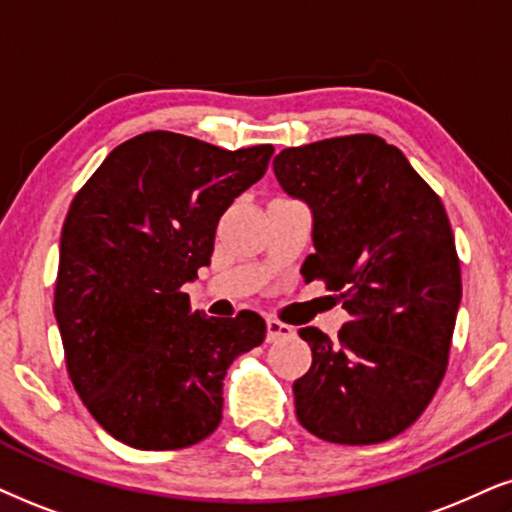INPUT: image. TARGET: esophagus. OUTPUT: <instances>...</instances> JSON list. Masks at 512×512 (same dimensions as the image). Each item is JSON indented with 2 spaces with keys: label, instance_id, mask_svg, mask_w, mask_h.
<instances>
[{
  "label": "esophagus",
  "instance_id": "esophagus-1",
  "mask_svg": "<svg viewBox=\"0 0 512 512\" xmlns=\"http://www.w3.org/2000/svg\"><path fill=\"white\" fill-rule=\"evenodd\" d=\"M293 326H288V323L278 321V319H267V340L269 342H276V340H283V338H290L293 335Z\"/></svg>",
  "mask_w": 512,
  "mask_h": 512
}]
</instances>
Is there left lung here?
Masks as SVG:
<instances>
[{
	"instance_id": "1",
	"label": "left lung",
	"mask_w": 512,
	"mask_h": 512,
	"mask_svg": "<svg viewBox=\"0 0 512 512\" xmlns=\"http://www.w3.org/2000/svg\"><path fill=\"white\" fill-rule=\"evenodd\" d=\"M274 174L312 208L304 281H323L349 321L331 340L300 328L312 366L293 383L304 430L380 444L418 420L449 364L461 262L442 200L397 146L349 134L283 148Z\"/></svg>"
}]
</instances>
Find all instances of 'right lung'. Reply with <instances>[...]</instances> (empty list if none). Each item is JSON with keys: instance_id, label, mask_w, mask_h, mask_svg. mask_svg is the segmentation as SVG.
Masks as SVG:
<instances>
[{"instance_id": "1", "label": "right lung", "mask_w": 512, "mask_h": 512, "mask_svg": "<svg viewBox=\"0 0 512 512\" xmlns=\"http://www.w3.org/2000/svg\"><path fill=\"white\" fill-rule=\"evenodd\" d=\"M271 155V144L226 151L155 129L113 148L70 203L54 314L70 380L118 442L170 451L212 435L226 368L264 342L260 314L208 319L184 286Z\"/></svg>"}]
</instances>
